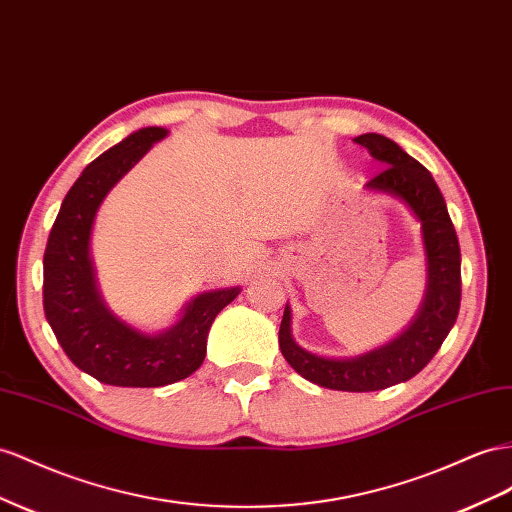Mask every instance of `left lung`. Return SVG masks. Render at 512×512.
<instances>
[{"instance_id": "obj_1", "label": "left lung", "mask_w": 512, "mask_h": 512, "mask_svg": "<svg viewBox=\"0 0 512 512\" xmlns=\"http://www.w3.org/2000/svg\"><path fill=\"white\" fill-rule=\"evenodd\" d=\"M355 142L383 165L364 189L400 200L420 222L426 265L424 299L413 321L396 338L353 357H327L303 349L293 338V314L286 303L280 349L295 372L321 388L375 392L416 377L450 334L461 306V250L446 200L431 172L385 135L364 133Z\"/></svg>"}]
</instances>
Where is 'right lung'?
I'll return each instance as SVG.
<instances>
[{"mask_svg":"<svg viewBox=\"0 0 512 512\" xmlns=\"http://www.w3.org/2000/svg\"><path fill=\"white\" fill-rule=\"evenodd\" d=\"M163 127L131 133L96 157L66 193L45 250V316L68 359L96 381L118 388H161L196 372L206 355L215 316L237 299L241 286L191 297L168 329L142 331L107 306L96 282L90 239L107 193L140 161Z\"/></svg>","mask_w":512,"mask_h":512,"instance_id":"1","label":"right lung"}]
</instances>
